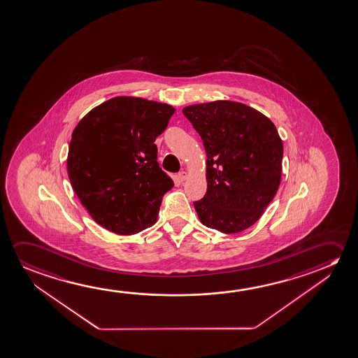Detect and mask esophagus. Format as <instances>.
<instances>
[{
  "mask_svg": "<svg viewBox=\"0 0 358 358\" xmlns=\"http://www.w3.org/2000/svg\"><path fill=\"white\" fill-rule=\"evenodd\" d=\"M177 178H178V181L183 182L186 178H187V172L186 171H181L178 175H177Z\"/></svg>",
  "mask_w": 358,
  "mask_h": 358,
  "instance_id": "esophagus-1",
  "label": "esophagus"
}]
</instances>
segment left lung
<instances>
[{"instance_id":"8db88e82","label":"left lung","mask_w":358,"mask_h":358,"mask_svg":"<svg viewBox=\"0 0 358 358\" xmlns=\"http://www.w3.org/2000/svg\"><path fill=\"white\" fill-rule=\"evenodd\" d=\"M182 113L207 154V192L193 202L199 220L226 234L253 226L280 185L282 141L275 125L231 100L189 105Z\"/></svg>"}]
</instances>
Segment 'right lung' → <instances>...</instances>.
<instances>
[{"mask_svg": "<svg viewBox=\"0 0 358 358\" xmlns=\"http://www.w3.org/2000/svg\"><path fill=\"white\" fill-rule=\"evenodd\" d=\"M175 108L135 96H115L79 121L66 169L74 192L105 229L131 236L154 226L162 197L173 187L157 162L155 140Z\"/></svg>", "mask_w": 358, "mask_h": 358, "instance_id": "obj_1", "label": "right lung"}]
</instances>
